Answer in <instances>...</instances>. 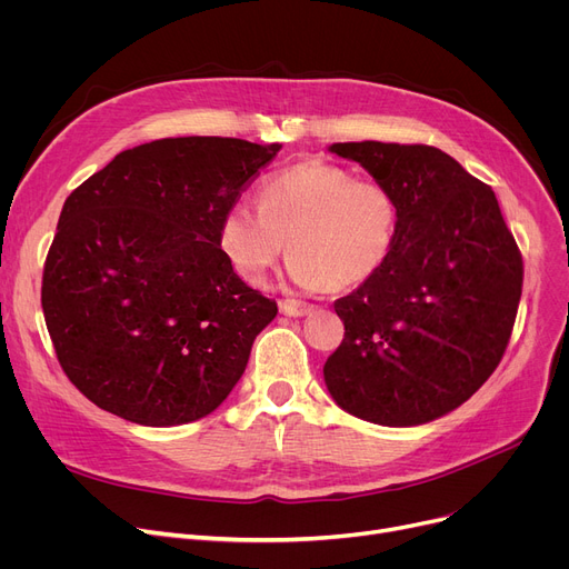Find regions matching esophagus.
Instances as JSON below:
<instances>
[{
	"label": "esophagus",
	"instance_id": "1",
	"mask_svg": "<svg viewBox=\"0 0 569 569\" xmlns=\"http://www.w3.org/2000/svg\"><path fill=\"white\" fill-rule=\"evenodd\" d=\"M279 309L283 316H307L313 311V305L300 302V300H292V297H286V300L279 302Z\"/></svg>",
	"mask_w": 569,
	"mask_h": 569
}]
</instances>
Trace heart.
I'll list each match as a JSON object with an SVG mask.
<instances>
[{
    "instance_id": "1",
    "label": "heart",
    "mask_w": 569,
    "mask_h": 569,
    "mask_svg": "<svg viewBox=\"0 0 569 569\" xmlns=\"http://www.w3.org/2000/svg\"><path fill=\"white\" fill-rule=\"evenodd\" d=\"M399 226L401 209L390 187L357 179L339 163L309 159L269 174L258 207H228L217 242L247 283L262 286L288 242L295 283L343 292L380 274L397 249Z\"/></svg>"
}]
</instances>
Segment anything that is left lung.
<instances>
[{
	"mask_svg": "<svg viewBox=\"0 0 569 569\" xmlns=\"http://www.w3.org/2000/svg\"><path fill=\"white\" fill-rule=\"evenodd\" d=\"M399 200L397 249L335 302L346 335L325 382L355 417L415 427L459 408L512 337L523 260L489 184L431 144L337 142Z\"/></svg>",
	"mask_w": 569,
	"mask_h": 569,
	"instance_id": "8db88e82",
	"label": "left lung"
}]
</instances>
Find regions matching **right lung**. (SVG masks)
<instances>
[{
	"mask_svg": "<svg viewBox=\"0 0 569 569\" xmlns=\"http://www.w3.org/2000/svg\"><path fill=\"white\" fill-rule=\"evenodd\" d=\"M279 149L163 138L117 154L67 198L41 307L59 367L89 401L174 427L230 395L277 302L234 274L217 230Z\"/></svg>",
	"mask_w": 569,
	"mask_h": 569,
	"instance_id": "obj_1",
	"label": "right lung"
}]
</instances>
